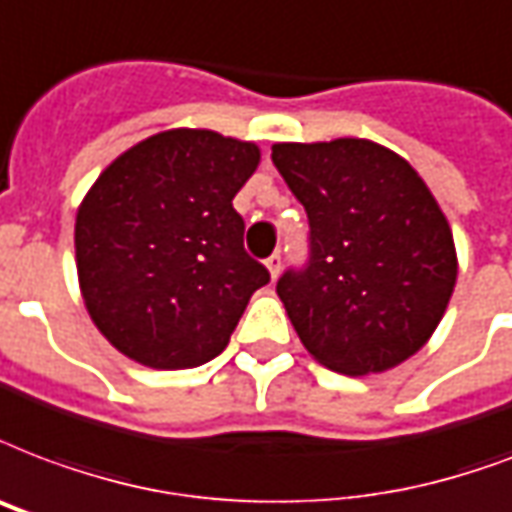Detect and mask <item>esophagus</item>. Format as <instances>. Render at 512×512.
Instances as JSON below:
<instances>
[{"mask_svg": "<svg viewBox=\"0 0 512 512\" xmlns=\"http://www.w3.org/2000/svg\"><path fill=\"white\" fill-rule=\"evenodd\" d=\"M265 265H268V271H271V276L276 279L279 271H282V255H279V252H273V255L265 260Z\"/></svg>", "mask_w": 512, "mask_h": 512, "instance_id": "34e87169", "label": "esophagus"}]
</instances>
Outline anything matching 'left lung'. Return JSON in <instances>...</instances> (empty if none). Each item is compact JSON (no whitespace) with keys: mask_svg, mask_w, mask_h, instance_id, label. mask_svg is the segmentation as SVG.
<instances>
[{"mask_svg":"<svg viewBox=\"0 0 512 512\" xmlns=\"http://www.w3.org/2000/svg\"><path fill=\"white\" fill-rule=\"evenodd\" d=\"M308 214V257L279 276L300 341L346 376L395 368L427 343L456 284L454 236L411 163L368 139L273 144Z\"/></svg>","mask_w":512,"mask_h":512,"instance_id":"left-lung-1","label":"left lung"}]
</instances>
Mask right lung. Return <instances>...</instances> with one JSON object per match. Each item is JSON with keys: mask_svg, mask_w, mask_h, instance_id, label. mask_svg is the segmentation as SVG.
<instances>
[{"mask_svg": "<svg viewBox=\"0 0 512 512\" xmlns=\"http://www.w3.org/2000/svg\"><path fill=\"white\" fill-rule=\"evenodd\" d=\"M255 144L204 128L144 139L85 195L74 225L88 314L147 368H198L239 325L271 273L244 249L233 198L257 169Z\"/></svg>", "mask_w": 512, "mask_h": 512, "instance_id": "obj_1", "label": "right lung"}]
</instances>
